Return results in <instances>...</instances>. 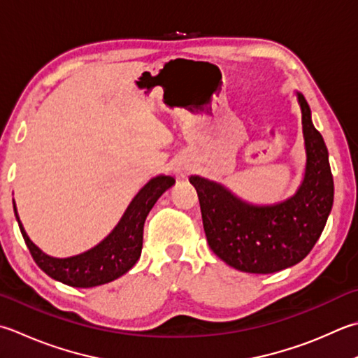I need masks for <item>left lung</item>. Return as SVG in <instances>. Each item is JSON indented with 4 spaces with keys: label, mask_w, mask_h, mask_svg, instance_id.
<instances>
[{
    "label": "left lung",
    "mask_w": 358,
    "mask_h": 358,
    "mask_svg": "<svg viewBox=\"0 0 358 358\" xmlns=\"http://www.w3.org/2000/svg\"><path fill=\"white\" fill-rule=\"evenodd\" d=\"M306 147L304 178L292 197L253 205L223 185L191 175L197 189L205 234L214 253L229 267L268 275L289 268L310 253L334 205L329 152L312 122L306 97L296 91Z\"/></svg>",
    "instance_id": "8db88e82"
}]
</instances>
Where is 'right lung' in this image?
I'll list each match as a JSON object with an SVG mask.
<instances>
[{"mask_svg": "<svg viewBox=\"0 0 358 358\" xmlns=\"http://www.w3.org/2000/svg\"><path fill=\"white\" fill-rule=\"evenodd\" d=\"M173 183L175 180L169 175L153 177L131 199L121 220L103 241L80 255L69 257H52L43 253L26 234L17 213L15 200H13V213H15L20 231L35 264L55 281L71 287L88 289V287L115 281V279L125 275L138 262L143 250L145 217L157 200L167 189L172 187Z\"/></svg>", "mask_w": 358, "mask_h": 358, "instance_id": "add662e5", "label": "right lung"}]
</instances>
